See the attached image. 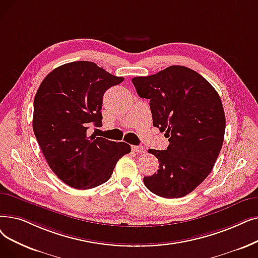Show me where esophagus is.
<instances>
[{"label":"esophagus","mask_w":258,"mask_h":258,"mask_svg":"<svg viewBox=\"0 0 258 258\" xmlns=\"http://www.w3.org/2000/svg\"><path fill=\"white\" fill-rule=\"evenodd\" d=\"M132 150H133L134 152L138 153V154H142V153H145V152H147V149L143 148V147H141V145H133V147H132Z\"/></svg>","instance_id":"1"}]
</instances>
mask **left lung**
Here are the masks:
<instances>
[{
	"label": "left lung",
	"instance_id": "8db88e82",
	"mask_svg": "<svg viewBox=\"0 0 258 258\" xmlns=\"http://www.w3.org/2000/svg\"><path fill=\"white\" fill-rule=\"evenodd\" d=\"M132 82L150 99L153 125L170 142L164 151L149 150L159 170L143 182L160 197H183L209 176L220 153L226 130L220 97L203 76L180 65Z\"/></svg>",
	"mask_w": 258,
	"mask_h": 258
}]
</instances>
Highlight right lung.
<instances>
[{
    "instance_id": "obj_1",
    "label": "right lung",
    "mask_w": 258,
    "mask_h": 258,
    "mask_svg": "<svg viewBox=\"0 0 258 258\" xmlns=\"http://www.w3.org/2000/svg\"><path fill=\"white\" fill-rule=\"evenodd\" d=\"M123 81L94 62L66 63L42 81L33 101L32 127L51 171L74 188L106 182L131 145L88 136L102 125L103 95Z\"/></svg>"
}]
</instances>
